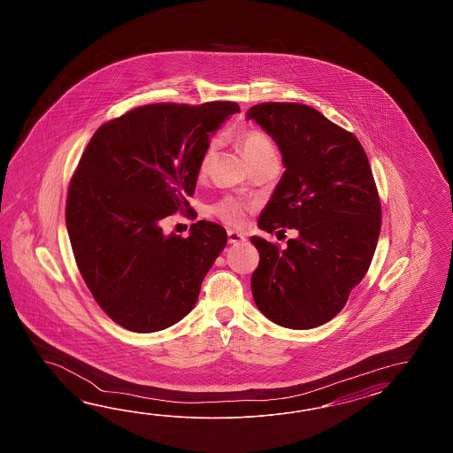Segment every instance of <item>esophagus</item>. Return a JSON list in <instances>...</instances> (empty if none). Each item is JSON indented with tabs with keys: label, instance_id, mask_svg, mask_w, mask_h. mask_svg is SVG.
<instances>
[{
	"label": "esophagus",
	"instance_id": "1",
	"mask_svg": "<svg viewBox=\"0 0 453 453\" xmlns=\"http://www.w3.org/2000/svg\"><path fill=\"white\" fill-rule=\"evenodd\" d=\"M246 241V236L238 231L228 230V242L230 244H241Z\"/></svg>",
	"mask_w": 453,
	"mask_h": 453
}]
</instances>
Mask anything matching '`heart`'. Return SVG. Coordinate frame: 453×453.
<instances>
[{
	"instance_id": "obj_1",
	"label": "heart",
	"mask_w": 453,
	"mask_h": 453,
	"mask_svg": "<svg viewBox=\"0 0 453 453\" xmlns=\"http://www.w3.org/2000/svg\"><path fill=\"white\" fill-rule=\"evenodd\" d=\"M236 141H238V144L242 149L244 155L248 157L250 164L262 160V158H267V157H275V149H273L269 135L262 133L259 129H252V127L241 129L236 134ZM213 152H215V141H211L207 149H205V152H203V160H201V170L207 168ZM250 211V203H244L242 199H238V197H226V199H223V201L217 203V207H215V213L222 219L223 222L233 225V226L244 225L248 220Z\"/></svg>"
}]
</instances>
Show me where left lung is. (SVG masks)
I'll use <instances>...</instances> for the list:
<instances>
[{
  "mask_svg": "<svg viewBox=\"0 0 453 453\" xmlns=\"http://www.w3.org/2000/svg\"><path fill=\"white\" fill-rule=\"evenodd\" d=\"M246 116L272 135L287 168L257 225L298 231L285 250L250 238L260 256L252 296L281 327H319L345 308L376 250L382 209L366 152L312 106L269 102Z\"/></svg>",
  "mask_w": 453,
  "mask_h": 453,
  "instance_id": "left-lung-1",
  "label": "left lung"
}]
</instances>
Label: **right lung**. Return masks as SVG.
<instances>
[{
  "instance_id": "right-lung-1",
  "label": "right lung",
  "mask_w": 453,
  "mask_h": 453,
  "mask_svg": "<svg viewBox=\"0 0 453 453\" xmlns=\"http://www.w3.org/2000/svg\"><path fill=\"white\" fill-rule=\"evenodd\" d=\"M234 102L137 106L100 126L69 183L66 226L77 267L106 316L137 334L191 312L205 273L226 244L219 223L166 236L162 220L193 213L209 134Z\"/></svg>"
}]
</instances>
